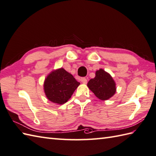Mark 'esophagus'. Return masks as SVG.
Masks as SVG:
<instances>
[{
	"label": "esophagus",
	"mask_w": 156,
	"mask_h": 156,
	"mask_svg": "<svg viewBox=\"0 0 156 156\" xmlns=\"http://www.w3.org/2000/svg\"><path fill=\"white\" fill-rule=\"evenodd\" d=\"M80 81L83 83V84H86V83H87V79L86 78H81Z\"/></svg>",
	"instance_id": "obj_1"
}]
</instances>
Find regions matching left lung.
<instances>
[{
	"mask_svg": "<svg viewBox=\"0 0 156 156\" xmlns=\"http://www.w3.org/2000/svg\"><path fill=\"white\" fill-rule=\"evenodd\" d=\"M88 87L102 100L109 99L115 92V84L111 76L102 69L96 72L94 78L90 80Z\"/></svg>",
	"mask_w": 156,
	"mask_h": 156,
	"instance_id": "left-lung-1",
	"label": "left lung"
}]
</instances>
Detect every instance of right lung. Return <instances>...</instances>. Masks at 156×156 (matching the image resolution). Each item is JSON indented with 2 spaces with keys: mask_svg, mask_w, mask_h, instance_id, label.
<instances>
[{
  "mask_svg": "<svg viewBox=\"0 0 156 156\" xmlns=\"http://www.w3.org/2000/svg\"><path fill=\"white\" fill-rule=\"evenodd\" d=\"M80 85L73 76L63 68L52 72L45 79V94L51 102L62 104L69 100Z\"/></svg>",
  "mask_w": 156,
  "mask_h": 156,
  "instance_id": "1",
  "label": "right lung"
}]
</instances>
